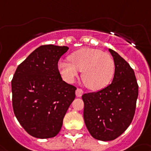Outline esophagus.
I'll return each instance as SVG.
<instances>
[{"label":"esophagus","mask_w":151,"mask_h":151,"mask_svg":"<svg viewBox=\"0 0 151 151\" xmlns=\"http://www.w3.org/2000/svg\"><path fill=\"white\" fill-rule=\"evenodd\" d=\"M83 94V91L82 89L81 88H77L76 90V96H77V97H81V96Z\"/></svg>","instance_id":"34e87169"}]
</instances>
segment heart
I'll return each instance as SVG.
<instances>
[{"label":"heart","instance_id":"b5f03b06","mask_svg":"<svg viewBox=\"0 0 151 151\" xmlns=\"http://www.w3.org/2000/svg\"><path fill=\"white\" fill-rule=\"evenodd\" d=\"M69 61H61L58 68L63 79L73 83L82 70L81 78L91 90H99L108 86L115 74L113 58L97 48H84L72 53Z\"/></svg>","mask_w":151,"mask_h":151}]
</instances>
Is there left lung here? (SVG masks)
<instances>
[{"label":"left lung","mask_w":151,"mask_h":151,"mask_svg":"<svg viewBox=\"0 0 151 151\" xmlns=\"http://www.w3.org/2000/svg\"><path fill=\"white\" fill-rule=\"evenodd\" d=\"M115 70L111 84L82 96L83 119L94 138L112 141L121 135L133 120L138 96V84L134 70L112 49Z\"/></svg>","instance_id":"1"}]
</instances>
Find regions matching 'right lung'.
I'll use <instances>...</instances> for the list:
<instances>
[{"mask_svg":"<svg viewBox=\"0 0 151 151\" xmlns=\"http://www.w3.org/2000/svg\"><path fill=\"white\" fill-rule=\"evenodd\" d=\"M67 46L41 45L18 65L11 81L14 112L32 137L49 138L61 130L75 98L73 85L62 81L58 68Z\"/></svg>","mask_w":151,"mask_h":151,"instance_id":"1","label":"right lung"}]
</instances>
